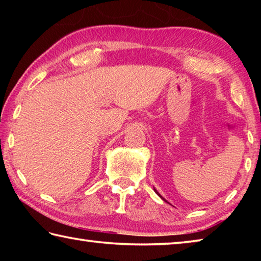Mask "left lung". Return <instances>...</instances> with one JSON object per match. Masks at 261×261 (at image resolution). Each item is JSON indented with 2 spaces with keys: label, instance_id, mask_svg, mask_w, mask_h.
Instances as JSON below:
<instances>
[{
  "label": "left lung",
  "instance_id": "8db88e82",
  "mask_svg": "<svg viewBox=\"0 0 261 261\" xmlns=\"http://www.w3.org/2000/svg\"><path fill=\"white\" fill-rule=\"evenodd\" d=\"M155 192H156V191H155ZM156 193H158V192H156ZM158 194H159V193H158ZM159 196H160V194H159Z\"/></svg>",
  "mask_w": 261,
  "mask_h": 261
}]
</instances>
